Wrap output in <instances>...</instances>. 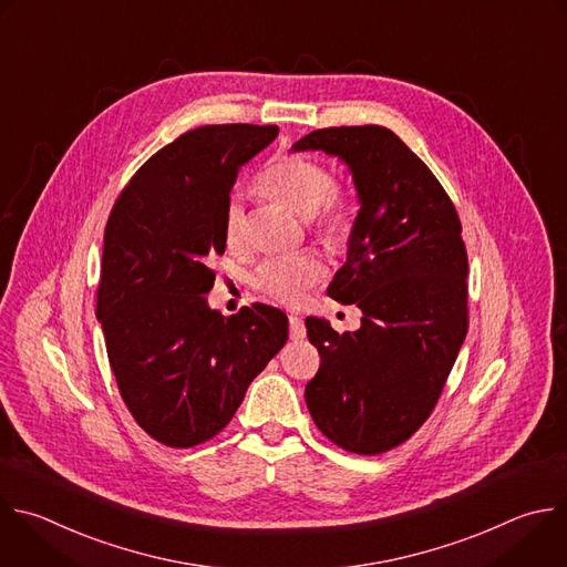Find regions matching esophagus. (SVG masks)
Masks as SVG:
<instances>
[{
    "label": "esophagus",
    "mask_w": 567,
    "mask_h": 567,
    "mask_svg": "<svg viewBox=\"0 0 567 567\" xmlns=\"http://www.w3.org/2000/svg\"><path fill=\"white\" fill-rule=\"evenodd\" d=\"M289 336L291 340H302L307 336V329H305V322L300 316H289Z\"/></svg>",
    "instance_id": "34e87169"
}]
</instances>
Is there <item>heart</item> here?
Instances as JSON below:
<instances>
[{"mask_svg": "<svg viewBox=\"0 0 567 567\" xmlns=\"http://www.w3.org/2000/svg\"><path fill=\"white\" fill-rule=\"evenodd\" d=\"M260 188L269 198L307 218L311 231L324 245H338L347 238L353 218L351 203L333 186V175L324 164L300 155L280 157L262 173ZM223 236L231 251H240L247 245L245 207L238 196L227 200ZM322 274V262L313 254L300 251L265 260L251 282L262 296L276 302L298 305Z\"/></svg>", "mask_w": 567, "mask_h": 567, "instance_id": "heart-1", "label": "heart"}]
</instances>
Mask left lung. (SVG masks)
<instances>
[{"label":"left lung","instance_id":"8db88e82","mask_svg":"<svg viewBox=\"0 0 567 567\" xmlns=\"http://www.w3.org/2000/svg\"><path fill=\"white\" fill-rule=\"evenodd\" d=\"M291 148L338 155L360 203L347 262L327 289L360 307V329L305 320L320 353L305 401L331 443L383 454L430 419L467 333L461 220L436 175L385 126L318 128Z\"/></svg>","mask_w":567,"mask_h":567}]
</instances>
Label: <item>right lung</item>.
I'll use <instances>...</instances> for the list:
<instances>
[{"label":"right lung","instance_id":"right-lung-1","mask_svg":"<svg viewBox=\"0 0 567 567\" xmlns=\"http://www.w3.org/2000/svg\"><path fill=\"white\" fill-rule=\"evenodd\" d=\"M276 135L256 124L186 131L137 168L109 216L95 313L124 405L166 447L220 434L287 342L276 307L225 318L207 305L238 171Z\"/></svg>","mask_w":567,"mask_h":567}]
</instances>
